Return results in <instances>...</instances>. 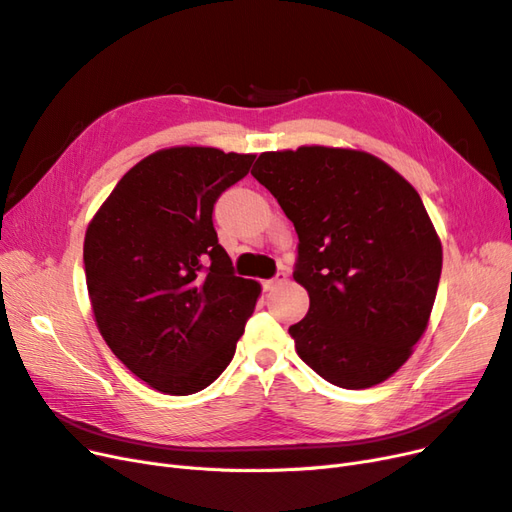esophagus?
Wrapping results in <instances>:
<instances>
[{"mask_svg": "<svg viewBox=\"0 0 512 512\" xmlns=\"http://www.w3.org/2000/svg\"><path fill=\"white\" fill-rule=\"evenodd\" d=\"M286 280H288V275L284 271H277L275 277H271V280H267V282H262V286H265V290H275L277 286L286 284Z\"/></svg>", "mask_w": 512, "mask_h": 512, "instance_id": "obj_1", "label": "esophagus"}]
</instances>
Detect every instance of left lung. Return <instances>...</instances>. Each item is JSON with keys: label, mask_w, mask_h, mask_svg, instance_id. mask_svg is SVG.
Returning <instances> with one entry per match:
<instances>
[{"label": "left lung", "mask_w": 512, "mask_h": 512, "mask_svg": "<svg viewBox=\"0 0 512 512\" xmlns=\"http://www.w3.org/2000/svg\"><path fill=\"white\" fill-rule=\"evenodd\" d=\"M252 175L299 235L292 277L309 312L288 333L301 359L342 389H369L404 365L427 329L442 245L418 192L365 151L260 153Z\"/></svg>", "instance_id": "1"}]
</instances>
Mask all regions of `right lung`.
Instances as JSON below:
<instances>
[{
  "label": "right lung",
  "instance_id": "add662e5",
  "mask_svg": "<svg viewBox=\"0 0 512 512\" xmlns=\"http://www.w3.org/2000/svg\"><path fill=\"white\" fill-rule=\"evenodd\" d=\"M256 156L170 147L132 166L91 220L85 277L96 324L134 376L166 395L207 389L235 356L260 284L237 277L213 205Z\"/></svg>",
  "mask_w": 512,
  "mask_h": 512
}]
</instances>
